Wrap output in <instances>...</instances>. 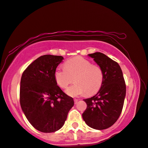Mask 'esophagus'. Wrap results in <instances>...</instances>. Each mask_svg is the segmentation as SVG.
Returning <instances> with one entry per match:
<instances>
[{
    "instance_id": "34e87169",
    "label": "esophagus",
    "mask_w": 148,
    "mask_h": 148,
    "mask_svg": "<svg viewBox=\"0 0 148 148\" xmlns=\"http://www.w3.org/2000/svg\"><path fill=\"white\" fill-rule=\"evenodd\" d=\"M78 101H79L78 99H74V103H75V104H77V102H78Z\"/></svg>"
}]
</instances>
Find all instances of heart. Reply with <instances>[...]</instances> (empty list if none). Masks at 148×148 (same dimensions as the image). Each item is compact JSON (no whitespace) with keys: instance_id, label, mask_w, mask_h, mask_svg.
I'll list each match as a JSON object with an SVG mask.
<instances>
[{"instance_id":"heart-1","label":"heart","mask_w":148,"mask_h":148,"mask_svg":"<svg viewBox=\"0 0 148 148\" xmlns=\"http://www.w3.org/2000/svg\"><path fill=\"white\" fill-rule=\"evenodd\" d=\"M64 68L58 67L54 77L57 86L66 88L75 77L76 84L69 87L66 92L69 96L76 97L84 95H92L98 92L103 84L104 74L98 65L82 57H75L64 62Z\"/></svg>"}]
</instances>
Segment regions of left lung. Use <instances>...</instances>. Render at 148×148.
Wrapping results in <instances>:
<instances>
[{
    "label": "left lung",
    "instance_id": "1",
    "mask_svg": "<svg viewBox=\"0 0 148 148\" xmlns=\"http://www.w3.org/2000/svg\"><path fill=\"white\" fill-rule=\"evenodd\" d=\"M88 56L102 69L104 80L101 88L95 96L84 100L87 108L82 117L89 127L103 130L112 126L120 116L126 95V85L117 62L101 52Z\"/></svg>",
    "mask_w": 148,
    "mask_h": 148
}]
</instances>
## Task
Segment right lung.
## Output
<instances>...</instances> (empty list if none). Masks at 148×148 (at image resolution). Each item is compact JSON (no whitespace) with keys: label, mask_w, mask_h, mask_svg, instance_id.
<instances>
[{"label":"right lung","mask_w":148,"mask_h":148,"mask_svg":"<svg viewBox=\"0 0 148 148\" xmlns=\"http://www.w3.org/2000/svg\"><path fill=\"white\" fill-rule=\"evenodd\" d=\"M62 56L44 55L29 64L20 83V105L25 116L35 129L53 132L63 126L74 100L62 91L54 73Z\"/></svg>","instance_id":"obj_1"}]
</instances>
